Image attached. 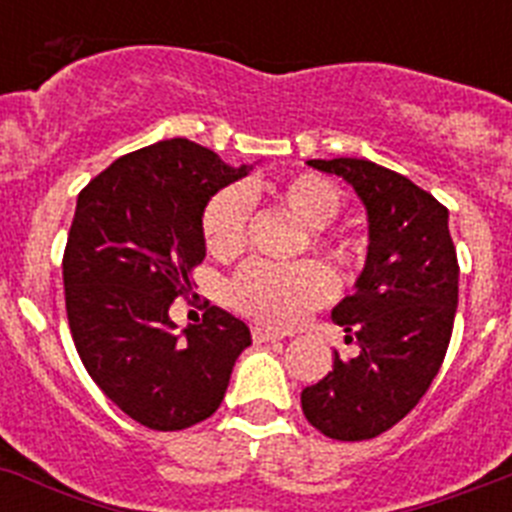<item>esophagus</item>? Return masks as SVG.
Here are the masks:
<instances>
[{"label": "esophagus", "mask_w": 512, "mask_h": 512, "mask_svg": "<svg viewBox=\"0 0 512 512\" xmlns=\"http://www.w3.org/2000/svg\"><path fill=\"white\" fill-rule=\"evenodd\" d=\"M252 340L255 342H275V340H283L281 332L268 330V327H252Z\"/></svg>", "instance_id": "obj_1"}]
</instances>
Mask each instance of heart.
Listing matches in <instances>:
<instances>
[{"instance_id":"b5f03b06","label":"heart","mask_w":512,"mask_h":512,"mask_svg":"<svg viewBox=\"0 0 512 512\" xmlns=\"http://www.w3.org/2000/svg\"><path fill=\"white\" fill-rule=\"evenodd\" d=\"M275 201L309 229H327L342 208V193L335 182L314 172H299L273 185ZM250 193L242 188H226L208 201L203 211V242L219 260H231L247 247L250 226ZM314 247L350 262L355 257V239L348 234H314ZM335 296V278L319 262L252 260L229 283V304L244 317H252L270 327H291L306 314L324 306Z\"/></svg>"}]
</instances>
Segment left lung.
Returning a JSON list of instances; mask_svg holds the SVG:
<instances>
[{
  "instance_id": "8db88e82",
  "label": "left lung",
  "mask_w": 512,
  "mask_h": 512,
  "mask_svg": "<svg viewBox=\"0 0 512 512\" xmlns=\"http://www.w3.org/2000/svg\"><path fill=\"white\" fill-rule=\"evenodd\" d=\"M353 185L368 211V257L353 296L332 309L358 355L335 350L332 371L301 391L306 420L335 441L394 428L446 358L459 304V260L448 208L368 159H309Z\"/></svg>"
}]
</instances>
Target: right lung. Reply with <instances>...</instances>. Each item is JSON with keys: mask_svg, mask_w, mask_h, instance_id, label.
Here are the masks:
<instances>
[{"mask_svg": "<svg viewBox=\"0 0 512 512\" xmlns=\"http://www.w3.org/2000/svg\"><path fill=\"white\" fill-rule=\"evenodd\" d=\"M244 175L206 146L167 139L115 159L77 198L64 250L71 337L92 381L144 428L211 417L252 342L247 324L219 306L182 335L170 319L206 257L208 201Z\"/></svg>", "mask_w": 512, "mask_h": 512, "instance_id": "obj_1", "label": "right lung"}]
</instances>
